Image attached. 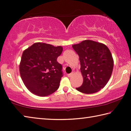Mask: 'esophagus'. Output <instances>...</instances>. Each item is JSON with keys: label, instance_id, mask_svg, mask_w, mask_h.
Segmentation results:
<instances>
[{"label": "esophagus", "instance_id": "34e87169", "mask_svg": "<svg viewBox=\"0 0 131 131\" xmlns=\"http://www.w3.org/2000/svg\"><path fill=\"white\" fill-rule=\"evenodd\" d=\"M73 73H70V74H67V76L69 77H71V76L73 75Z\"/></svg>", "mask_w": 131, "mask_h": 131}]
</instances>
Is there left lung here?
Wrapping results in <instances>:
<instances>
[{"label":"left lung","instance_id":"obj_1","mask_svg":"<svg viewBox=\"0 0 131 131\" xmlns=\"http://www.w3.org/2000/svg\"><path fill=\"white\" fill-rule=\"evenodd\" d=\"M78 54L81 63L83 83L78 91L93 94L106 86L113 70L114 61L109 49L103 43L84 40L72 46Z\"/></svg>","mask_w":131,"mask_h":131}]
</instances>
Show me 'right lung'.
Instances as JSON below:
<instances>
[{"mask_svg": "<svg viewBox=\"0 0 131 131\" xmlns=\"http://www.w3.org/2000/svg\"><path fill=\"white\" fill-rule=\"evenodd\" d=\"M62 47L36 42L23 53L20 76L32 93L40 96L52 94L59 88L63 77L62 66L57 61Z\"/></svg>", "mask_w": 131, "mask_h": 131, "instance_id": "obj_1", "label": "right lung"}]
</instances>
